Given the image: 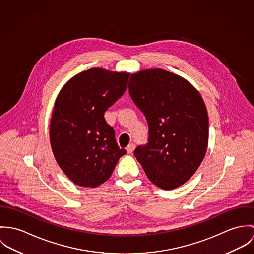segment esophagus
Segmentation results:
<instances>
[{"label": "esophagus", "instance_id": "obj_1", "mask_svg": "<svg viewBox=\"0 0 254 254\" xmlns=\"http://www.w3.org/2000/svg\"><path fill=\"white\" fill-rule=\"evenodd\" d=\"M134 148H135V144H133V143H130V144H129V145L127 147V152L128 154H130V153H132V152H133Z\"/></svg>", "mask_w": 254, "mask_h": 254}]
</instances>
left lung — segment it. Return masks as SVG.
Segmentation results:
<instances>
[{
	"label": "left lung",
	"mask_w": 254,
	"mask_h": 254,
	"mask_svg": "<svg viewBox=\"0 0 254 254\" xmlns=\"http://www.w3.org/2000/svg\"><path fill=\"white\" fill-rule=\"evenodd\" d=\"M129 95L144 114L148 143L134 156L158 187L175 189L197 171L208 143V117L197 89L163 69L142 70L129 79Z\"/></svg>",
	"instance_id": "1"
}]
</instances>
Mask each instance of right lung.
I'll return each instance as SVG.
<instances>
[{
  "label": "right lung",
  "instance_id": "1",
  "mask_svg": "<svg viewBox=\"0 0 254 254\" xmlns=\"http://www.w3.org/2000/svg\"><path fill=\"white\" fill-rule=\"evenodd\" d=\"M129 74L91 68L60 90L50 125L51 145L58 166L77 185L97 187L108 180L120 149L105 111L124 94Z\"/></svg>",
  "mask_w": 254,
  "mask_h": 254
}]
</instances>
